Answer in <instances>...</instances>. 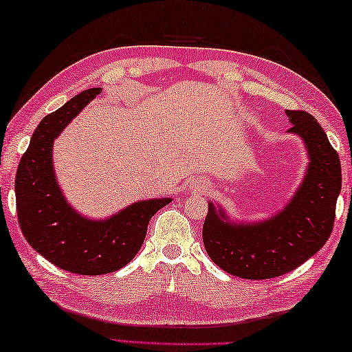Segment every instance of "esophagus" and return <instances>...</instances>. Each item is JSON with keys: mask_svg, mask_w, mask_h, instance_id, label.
I'll return each instance as SVG.
<instances>
[{"mask_svg": "<svg viewBox=\"0 0 352 352\" xmlns=\"http://www.w3.org/2000/svg\"><path fill=\"white\" fill-rule=\"evenodd\" d=\"M197 188H198V190H201V192H203V190H206V188H207V184H206V182H198Z\"/></svg>", "mask_w": 352, "mask_h": 352, "instance_id": "obj_1", "label": "esophagus"}]
</instances>
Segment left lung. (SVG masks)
<instances>
[{
	"label": "left lung",
	"mask_w": 352,
	"mask_h": 352,
	"mask_svg": "<svg viewBox=\"0 0 352 352\" xmlns=\"http://www.w3.org/2000/svg\"><path fill=\"white\" fill-rule=\"evenodd\" d=\"M293 132L307 148L309 166L289 204L262 223H232L209 203L203 241L209 257L241 279H272L298 268L331 237L342 166L326 132L312 115L287 111Z\"/></svg>",
	"instance_id": "8db88e82"
}]
</instances>
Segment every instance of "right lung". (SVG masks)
<instances>
[{
	"mask_svg": "<svg viewBox=\"0 0 352 352\" xmlns=\"http://www.w3.org/2000/svg\"><path fill=\"white\" fill-rule=\"evenodd\" d=\"M100 94V87L84 90L46 115L15 176L16 215L28 243L56 267L84 276L113 273L128 265L143 245L151 217L171 203V198L138 201L98 221L78 214L63 198L53 168L54 138Z\"/></svg>",
	"mask_w": 352,
	"mask_h": 352,
	"instance_id": "add662e5",
	"label": "right lung"
}]
</instances>
